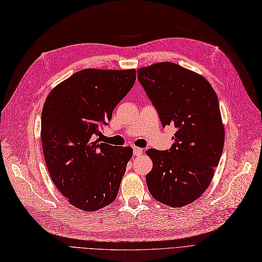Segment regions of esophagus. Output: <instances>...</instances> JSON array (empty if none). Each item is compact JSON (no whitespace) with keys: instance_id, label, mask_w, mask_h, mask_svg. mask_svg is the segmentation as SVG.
I'll list each match as a JSON object with an SVG mask.
<instances>
[{"instance_id":"1","label":"esophagus","mask_w":262,"mask_h":262,"mask_svg":"<svg viewBox=\"0 0 262 262\" xmlns=\"http://www.w3.org/2000/svg\"><path fill=\"white\" fill-rule=\"evenodd\" d=\"M133 152H134V156L135 157H140L141 154H142V152H143V150L141 148H138V147H134Z\"/></svg>"}]
</instances>
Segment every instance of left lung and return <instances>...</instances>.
<instances>
[{
	"label": "left lung",
	"mask_w": 262,
	"mask_h": 262,
	"mask_svg": "<svg viewBox=\"0 0 262 262\" xmlns=\"http://www.w3.org/2000/svg\"><path fill=\"white\" fill-rule=\"evenodd\" d=\"M137 72L163 127L177 128L169 150L146 152L153 162L148 189L167 206L189 205L210 185L224 149L218 97L204 76L177 63L158 62Z\"/></svg>",
	"instance_id": "left-lung-1"
}]
</instances>
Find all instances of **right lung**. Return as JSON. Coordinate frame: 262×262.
Wrapping results in <instances>:
<instances>
[{
    "label": "right lung",
    "mask_w": 262,
    "mask_h": 262,
    "mask_svg": "<svg viewBox=\"0 0 262 262\" xmlns=\"http://www.w3.org/2000/svg\"><path fill=\"white\" fill-rule=\"evenodd\" d=\"M135 81V69H84L47 96L41 122L45 163L56 188L76 208L98 210L118 195L133 149L95 137Z\"/></svg>",
    "instance_id": "1"
}]
</instances>
